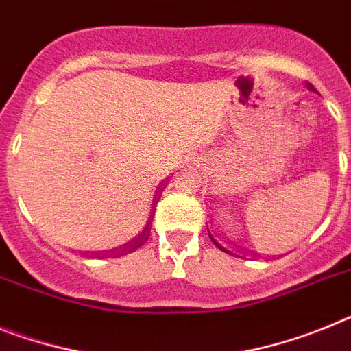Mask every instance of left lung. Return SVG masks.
<instances>
[{
	"mask_svg": "<svg viewBox=\"0 0 351 351\" xmlns=\"http://www.w3.org/2000/svg\"><path fill=\"white\" fill-rule=\"evenodd\" d=\"M305 85H307V89H308V90H312V93H317L316 87H314V85H312V84H308V82H307V84H305ZM208 235H210V234H208ZM210 239H212V235H210ZM212 243L216 244V246H217V248H219V250H223V252L230 253V250L223 248V246H221V244H217V243H216V239H212ZM237 252H241V253H243V255H244V253H246V252H244V250H237Z\"/></svg>",
	"mask_w": 351,
	"mask_h": 351,
	"instance_id": "left-lung-1",
	"label": "left lung"
}]
</instances>
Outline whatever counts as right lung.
Listing matches in <instances>:
<instances>
[{"label":"right lung","mask_w":351,"mask_h":351,"mask_svg":"<svg viewBox=\"0 0 351 351\" xmlns=\"http://www.w3.org/2000/svg\"><path fill=\"white\" fill-rule=\"evenodd\" d=\"M164 189V184L160 185V187H158V191H157V194H160V191ZM155 199H157V196H155ZM152 208H155V207H152ZM152 214H153V210H152ZM153 219V217H152ZM149 225H152V221H148V225H146V228H144L143 230V234L139 235V237H135L134 241H132V243H128V244H125V246H123V248H121V252H134L135 248H139L141 244L143 243H146V241H148V237H149ZM117 252H119V250H112L110 253H103V255H108V257H110V255H117Z\"/></svg>","instance_id":"add662e5"}]
</instances>
